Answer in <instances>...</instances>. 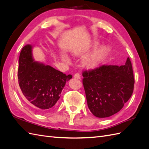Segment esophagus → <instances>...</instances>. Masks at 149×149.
Wrapping results in <instances>:
<instances>
[{"label": "esophagus", "instance_id": "obj_1", "mask_svg": "<svg viewBox=\"0 0 149 149\" xmlns=\"http://www.w3.org/2000/svg\"><path fill=\"white\" fill-rule=\"evenodd\" d=\"M74 78H75V79H81V75H80L79 74H78V73H77V74H75V75H74Z\"/></svg>", "mask_w": 149, "mask_h": 149}]
</instances>
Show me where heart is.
<instances>
[{
	"label": "heart",
	"mask_w": 149,
	"mask_h": 149,
	"mask_svg": "<svg viewBox=\"0 0 149 149\" xmlns=\"http://www.w3.org/2000/svg\"><path fill=\"white\" fill-rule=\"evenodd\" d=\"M87 50L86 49H82V50H79V49H76L74 52V54L75 56H81L84 54ZM109 52V49L108 47H103L100 49H97L94 53H93L90 56L87 57L83 61L84 65L87 68H94L97 67L102 60H104L106 55L108 54ZM62 59L63 62L68 63L69 62V58L68 56L64 54H62L61 55Z\"/></svg>",
	"instance_id": "b5f03b06"
}]
</instances>
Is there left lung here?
Segmentation results:
<instances>
[{"instance_id": "left-lung-1", "label": "left lung", "mask_w": 149, "mask_h": 149, "mask_svg": "<svg viewBox=\"0 0 149 149\" xmlns=\"http://www.w3.org/2000/svg\"><path fill=\"white\" fill-rule=\"evenodd\" d=\"M82 76L87 106L97 118L120 111L132 95L135 81L129 57L124 65H102L84 70Z\"/></svg>"}]
</instances>
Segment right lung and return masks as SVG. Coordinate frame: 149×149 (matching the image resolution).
I'll use <instances>...</instances> for the list:
<instances>
[{
    "label": "right lung",
    "instance_id": "add662e5",
    "mask_svg": "<svg viewBox=\"0 0 149 149\" xmlns=\"http://www.w3.org/2000/svg\"><path fill=\"white\" fill-rule=\"evenodd\" d=\"M33 47L22 48L19 58L17 77L22 94L33 106L41 113L55 106L66 82L72 75H65L49 65L35 62Z\"/></svg>",
    "mask_w": 149,
    "mask_h": 149
}]
</instances>
